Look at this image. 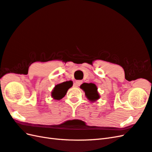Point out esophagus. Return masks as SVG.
<instances>
[{
    "mask_svg": "<svg viewBox=\"0 0 152 152\" xmlns=\"http://www.w3.org/2000/svg\"><path fill=\"white\" fill-rule=\"evenodd\" d=\"M82 83V80H77L76 81V82L74 83V86H75V87H78Z\"/></svg>",
    "mask_w": 152,
    "mask_h": 152,
    "instance_id": "obj_1",
    "label": "esophagus"
}]
</instances>
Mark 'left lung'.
<instances>
[{
	"mask_svg": "<svg viewBox=\"0 0 152 152\" xmlns=\"http://www.w3.org/2000/svg\"><path fill=\"white\" fill-rule=\"evenodd\" d=\"M81 89H83L87 98L91 102H94L100 98V94L98 92V88L93 83H84L81 86Z\"/></svg>",
	"mask_w": 152,
	"mask_h": 152,
	"instance_id": "obj_1",
	"label": "left lung"
}]
</instances>
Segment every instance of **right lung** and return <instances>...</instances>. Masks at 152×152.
Listing matches in <instances>:
<instances>
[{"instance_id":"1","label":"right lung","mask_w":152,"mask_h":152,"mask_svg":"<svg viewBox=\"0 0 152 152\" xmlns=\"http://www.w3.org/2000/svg\"><path fill=\"white\" fill-rule=\"evenodd\" d=\"M70 87H71V83H69V82H65L57 84L56 86H55L54 89L52 91V97L54 98V100H60L65 96L66 92H67L68 89Z\"/></svg>"}]
</instances>
